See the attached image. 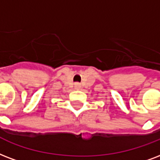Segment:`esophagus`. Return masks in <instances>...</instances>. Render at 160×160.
I'll list each match as a JSON object with an SVG mask.
<instances>
[{
  "label": "esophagus",
  "mask_w": 160,
  "mask_h": 160,
  "mask_svg": "<svg viewBox=\"0 0 160 160\" xmlns=\"http://www.w3.org/2000/svg\"><path fill=\"white\" fill-rule=\"evenodd\" d=\"M75 87H76V88H80V84H75Z\"/></svg>",
  "instance_id": "obj_1"
}]
</instances>
